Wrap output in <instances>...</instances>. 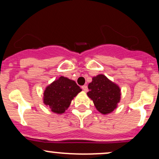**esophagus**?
Segmentation results:
<instances>
[{
    "mask_svg": "<svg viewBox=\"0 0 159 159\" xmlns=\"http://www.w3.org/2000/svg\"><path fill=\"white\" fill-rule=\"evenodd\" d=\"M82 90H83L84 92H87V90H88V88H87V85H84L81 87Z\"/></svg>",
    "mask_w": 159,
    "mask_h": 159,
    "instance_id": "34e87169",
    "label": "esophagus"
}]
</instances>
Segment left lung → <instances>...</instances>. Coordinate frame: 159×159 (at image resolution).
I'll return each mask as SVG.
<instances>
[{"label":"left lung","mask_w":159,"mask_h":159,"mask_svg":"<svg viewBox=\"0 0 159 159\" xmlns=\"http://www.w3.org/2000/svg\"><path fill=\"white\" fill-rule=\"evenodd\" d=\"M88 89L87 96L101 114H110L116 108L120 101V88L106 76L102 74L95 76L89 84Z\"/></svg>","instance_id":"8db88e82"}]
</instances>
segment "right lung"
Segmentation results:
<instances>
[{
	"label": "right lung",
	"mask_w": 159,
	"mask_h": 159,
	"mask_svg": "<svg viewBox=\"0 0 159 159\" xmlns=\"http://www.w3.org/2000/svg\"><path fill=\"white\" fill-rule=\"evenodd\" d=\"M82 90L75 81L61 76L46 87L43 102L55 114H63Z\"/></svg>",
	"instance_id": "right-lung-1"
}]
</instances>
